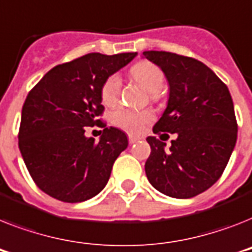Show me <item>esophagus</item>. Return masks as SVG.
<instances>
[{
  "instance_id": "1",
  "label": "esophagus",
  "mask_w": 252,
  "mask_h": 252,
  "mask_svg": "<svg viewBox=\"0 0 252 252\" xmlns=\"http://www.w3.org/2000/svg\"><path fill=\"white\" fill-rule=\"evenodd\" d=\"M140 140V137L138 136H133V134H128V141H129V144H136L137 141Z\"/></svg>"
}]
</instances>
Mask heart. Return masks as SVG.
<instances>
[{
  "instance_id": "heart-1",
  "label": "heart",
  "mask_w": 252,
  "mask_h": 252,
  "mask_svg": "<svg viewBox=\"0 0 252 252\" xmlns=\"http://www.w3.org/2000/svg\"><path fill=\"white\" fill-rule=\"evenodd\" d=\"M133 79L137 83H140L147 92L153 94V97H157V93L161 89L164 84V73L157 64L147 61L138 62L130 69ZM122 89V80L119 75H111L107 77L101 89L102 102L107 106L115 105L120 95ZM154 119V112L150 110H128V108H119L114 111L111 116L112 123L116 126L130 133L140 132L144 128L145 124L150 123Z\"/></svg>"
}]
</instances>
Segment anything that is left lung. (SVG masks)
<instances>
[{"instance_id": "obj_1", "label": "left lung", "mask_w": 252, "mask_h": 252, "mask_svg": "<svg viewBox=\"0 0 252 252\" xmlns=\"http://www.w3.org/2000/svg\"><path fill=\"white\" fill-rule=\"evenodd\" d=\"M142 55L160 67L169 84L167 108L153 132L177 136L168 150L163 141L147 137V180L168 197L193 198L220 179L236 146L238 126L232 95L197 59L155 50Z\"/></svg>"}]
</instances>
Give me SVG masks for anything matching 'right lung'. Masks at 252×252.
Instances as JSON below:
<instances>
[{"label":"right lung","instance_id":"right-lung-1","mask_svg":"<svg viewBox=\"0 0 252 252\" xmlns=\"http://www.w3.org/2000/svg\"><path fill=\"white\" fill-rule=\"evenodd\" d=\"M136 55H83L55 66L28 93L22 108L19 150L44 193L77 203L105 188L128 138L98 119L105 110L101 89L107 77ZM95 124L105 128L98 143L85 136V126Z\"/></svg>","mask_w":252,"mask_h":252}]
</instances>
